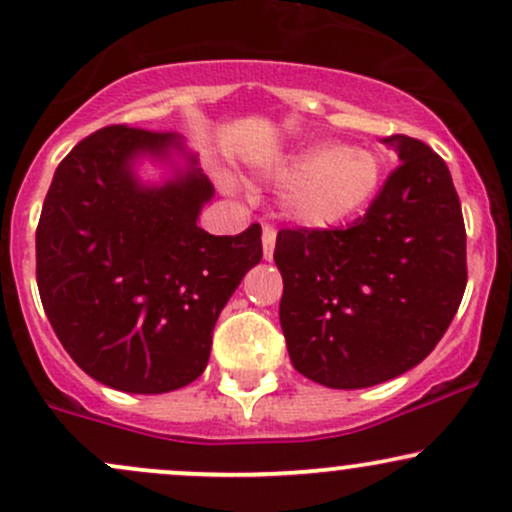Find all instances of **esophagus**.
Returning a JSON list of instances; mask_svg holds the SVG:
<instances>
[{"label":"esophagus","mask_w":512,"mask_h":512,"mask_svg":"<svg viewBox=\"0 0 512 512\" xmlns=\"http://www.w3.org/2000/svg\"><path fill=\"white\" fill-rule=\"evenodd\" d=\"M274 243H276V231H274V226H269V223H264V226H262L264 260H272V257H274Z\"/></svg>","instance_id":"esophagus-1"}]
</instances>
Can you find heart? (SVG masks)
<instances>
[{"instance_id":"heart-1","label":"heart","mask_w":512,"mask_h":512,"mask_svg":"<svg viewBox=\"0 0 512 512\" xmlns=\"http://www.w3.org/2000/svg\"><path fill=\"white\" fill-rule=\"evenodd\" d=\"M264 178L281 185L279 209L286 219L310 231H327L370 207L383 180V163L363 146L310 142L269 161Z\"/></svg>"}]
</instances>
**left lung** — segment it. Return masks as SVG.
Wrapping results in <instances>:
<instances>
[{
  "label": "left lung",
  "mask_w": 512,
  "mask_h": 512,
  "mask_svg": "<svg viewBox=\"0 0 512 512\" xmlns=\"http://www.w3.org/2000/svg\"><path fill=\"white\" fill-rule=\"evenodd\" d=\"M399 166L344 231L284 228L274 262L293 368L334 390L407 373L436 349L467 286V233L450 170L431 146L392 134Z\"/></svg>",
  "instance_id": "1"
}]
</instances>
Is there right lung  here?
Here are the masks:
<instances>
[{"mask_svg":"<svg viewBox=\"0 0 512 512\" xmlns=\"http://www.w3.org/2000/svg\"><path fill=\"white\" fill-rule=\"evenodd\" d=\"M169 175L144 183L136 166ZM214 185L175 132L110 125L57 166L35 231L40 301L67 354L98 383L161 395L204 373L223 305L262 260V228L197 226Z\"/></svg>","mask_w":512,"mask_h":512,"instance_id":"1","label":"right lung"}]
</instances>
